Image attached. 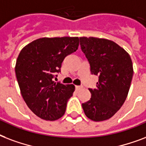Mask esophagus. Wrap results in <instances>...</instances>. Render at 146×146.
<instances>
[{"label": "esophagus", "instance_id": "1", "mask_svg": "<svg viewBox=\"0 0 146 146\" xmlns=\"http://www.w3.org/2000/svg\"><path fill=\"white\" fill-rule=\"evenodd\" d=\"M83 87L82 86H79V85H76L75 86V88H76L77 91H79V90H81V88H82Z\"/></svg>", "mask_w": 146, "mask_h": 146}]
</instances>
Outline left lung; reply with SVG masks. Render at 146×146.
<instances>
[{
    "mask_svg": "<svg viewBox=\"0 0 146 146\" xmlns=\"http://www.w3.org/2000/svg\"><path fill=\"white\" fill-rule=\"evenodd\" d=\"M81 50L99 75L97 88H89L91 99L82 104L86 116L96 122L111 118L125 102L133 75V62L124 48L107 39L80 37Z\"/></svg>",
    "mask_w": 146,
    "mask_h": 146,
    "instance_id": "obj_1",
    "label": "left lung"
}]
</instances>
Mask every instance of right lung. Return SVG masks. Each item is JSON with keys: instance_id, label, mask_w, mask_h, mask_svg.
<instances>
[{"instance_id": "1", "label": "right lung", "mask_w": 146, "mask_h": 146, "mask_svg": "<svg viewBox=\"0 0 146 146\" xmlns=\"http://www.w3.org/2000/svg\"><path fill=\"white\" fill-rule=\"evenodd\" d=\"M78 37H44L23 47L18 55L15 72L20 93L33 113L54 121L65 114L74 84L55 83L67 55L78 49Z\"/></svg>"}]
</instances>
